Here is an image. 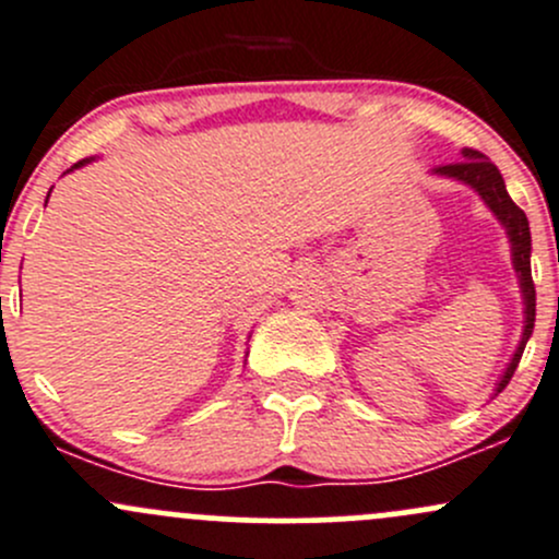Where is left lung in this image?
Masks as SVG:
<instances>
[{"instance_id":"1","label":"left lung","mask_w":559,"mask_h":559,"mask_svg":"<svg viewBox=\"0 0 559 559\" xmlns=\"http://www.w3.org/2000/svg\"><path fill=\"white\" fill-rule=\"evenodd\" d=\"M463 158L454 160V164L447 166H436L433 175L447 177V180L463 182L468 186L471 191L479 193V199L485 201L487 210L492 212L495 221L506 228V237H509L511 245V263H514L516 280H520V293H522V307H525V325H522V338L516 344L514 355L506 364L503 373H500L498 384L492 390V399L498 393H503L506 384L511 382L514 377L516 366H520L522 353H525L527 338L533 336V325H536V285H533V274H531V226H527V217L520 206L511 201L509 191H506V182L500 177L498 166L492 164L487 155H481L479 151H471V147H463L460 151Z\"/></svg>"}]
</instances>
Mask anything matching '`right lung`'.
<instances>
[{
	"label": "right lung",
	"mask_w": 559,
	"mask_h": 559,
	"mask_svg": "<svg viewBox=\"0 0 559 559\" xmlns=\"http://www.w3.org/2000/svg\"><path fill=\"white\" fill-rule=\"evenodd\" d=\"M91 160H94V158H83V160H78V164H74V166H72V169H67V171H74V169H80V166L91 164ZM48 195H50V193H48ZM45 204H48V201H45Z\"/></svg>",
	"instance_id": "obj_1"
}]
</instances>
